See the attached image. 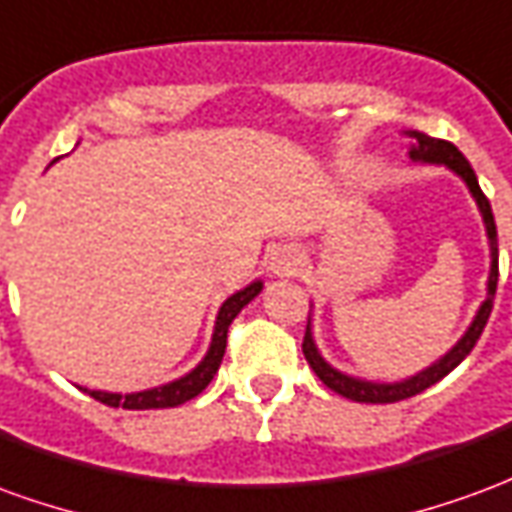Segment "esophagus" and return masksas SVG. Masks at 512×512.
I'll return each instance as SVG.
<instances>
[{
	"label": "esophagus",
	"mask_w": 512,
	"mask_h": 512,
	"mask_svg": "<svg viewBox=\"0 0 512 512\" xmlns=\"http://www.w3.org/2000/svg\"><path fill=\"white\" fill-rule=\"evenodd\" d=\"M301 252L299 249H293V246H279L277 252L271 255L268 260V271L274 274V277H293L296 271L301 268Z\"/></svg>",
	"instance_id": "obj_1"
}]
</instances>
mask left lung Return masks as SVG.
<instances>
[{
    "mask_svg": "<svg viewBox=\"0 0 512 512\" xmlns=\"http://www.w3.org/2000/svg\"><path fill=\"white\" fill-rule=\"evenodd\" d=\"M411 136V150L408 156L411 161H422V164H441V167L452 169L458 178L469 186L472 191L477 208L483 213L485 233H488V246H491V274H488V296L480 304V310L474 315V321L469 323V329L463 334L458 343L452 345L447 354L436 359L433 365L419 370L417 376L403 378V381H392V384H381V381H367V378L345 376L337 367H332L318 351V345L312 340V326L307 323V332H304V343H301V351L307 356V362L315 370V376L321 378L323 384L329 386L337 395L348 397V400H356V403H397V400H406V397H414L419 392H425L428 386H433L436 381L452 373L455 367L461 365L466 356L472 354V348L480 340L485 323H488V315L494 310V296H496V282H499V244H496V222L494 213H491V202L480 189L477 183V175H474L472 164L463 158V153L452 142H444V139H433V136L422 134V131H406Z\"/></svg>",
    "mask_w": 512,
    "mask_h": 512,
    "instance_id": "1",
    "label": "left lung"
}]
</instances>
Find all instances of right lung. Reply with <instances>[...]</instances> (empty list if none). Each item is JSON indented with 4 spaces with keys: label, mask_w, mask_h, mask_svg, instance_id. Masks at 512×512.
Returning a JSON list of instances; mask_svg holds the SVG:
<instances>
[{
    "label": "right lung",
    "mask_w": 512,
    "mask_h": 512,
    "mask_svg": "<svg viewBox=\"0 0 512 512\" xmlns=\"http://www.w3.org/2000/svg\"><path fill=\"white\" fill-rule=\"evenodd\" d=\"M263 290V282L255 279L252 285H246L244 290H238L233 293L230 299L224 301L222 307H219V315H216V326H213V337H211V348H208V354L202 356V362L191 373L186 376L175 378V381H169V384L153 386V389H142V392H128V395H120V392H101V389H84L87 395L95 397V400H101L106 406L112 408H131V411H145V408H172L180 406V403H186L191 397H197L205 389V386L211 384L213 376H216V370L222 365V356L224 348H227V329H230V323L235 321V315L244 310L249 301L255 299L257 293Z\"/></svg>",
    "instance_id": "right-lung-1"
}]
</instances>
